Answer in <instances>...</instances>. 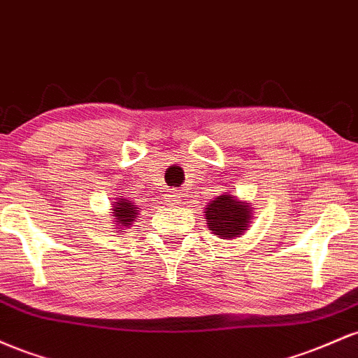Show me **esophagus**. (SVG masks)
<instances>
[{
	"mask_svg": "<svg viewBox=\"0 0 358 358\" xmlns=\"http://www.w3.org/2000/svg\"><path fill=\"white\" fill-rule=\"evenodd\" d=\"M166 201H167V204H171V206H174V204H178L179 201H180L179 192H178V191H171V192H169V194L166 196Z\"/></svg>",
	"mask_w": 358,
	"mask_h": 358,
	"instance_id": "1",
	"label": "esophagus"
}]
</instances>
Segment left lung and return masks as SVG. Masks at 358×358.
<instances>
[{
    "label": "left lung",
    "instance_id": "8db88e82",
    "mask_svg": "<svg viewBox=\"0 0 358 358\" xmlns=\"http://www.w3.org/2000/svg\"><path fill=\"white\" fill-rule=\"evenodd\" d=\"M250 220V208L242 201H236L230 194L218 196L206 208V222L215 235L233 238L247 230Z\"/></svg>",
    "mask_w": 358,
    "mask_h": 358
}]
</instances>
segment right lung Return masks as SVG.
<instances>
[{"label": "right lung", "mask_w": 358, "mask_h": 358, "mask_svg": "<svg viewBox=\"0 0 358 358\" xmlns=\"http://www.w3.org/2000/svg\"><path fill=\"white\" fill-rule=\"evenodd\" d=\"M136 211H138V208H136V204L131 203V201L120 199L118 203L115 204L116 223H118L120 227H130L134 218H136Z\"/></svg>", "instance_id": "add662e5"}]
</instances>
